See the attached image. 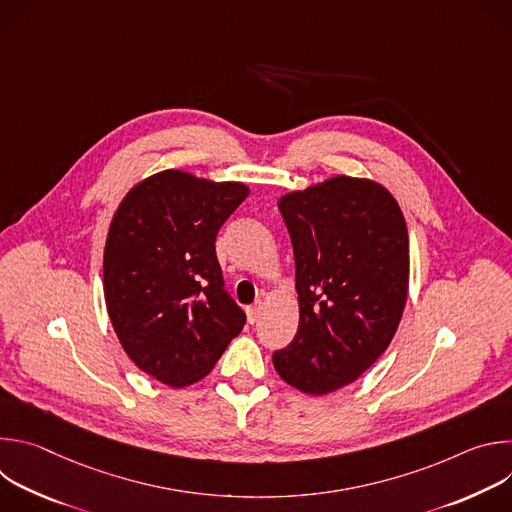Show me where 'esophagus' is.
<instances>
[{
  "instance_id": "34e87169",
  "label": "esophagus",
  "mask_w": 512,
  "mask_h": 512,
  "mask_svg": "<svg viewBox=\"0 0 512 512\" xmlns=\"http://www.w3.org/2000/svg\"><path fill=\"white\" fill-rule=\"evenodd\" d=\"M259 318H261V304H255V306L247 308V320H249V324H255Z\"/></svg>"
}]
</instances>
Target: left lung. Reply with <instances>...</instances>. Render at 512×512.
Segmentation results:
<instances>
[{
    "instance_id": "obj_1",
    "label": "left lung",
    "mask_w": 512,
    "mask_h": 512,
    "mask_svg": "<svg viewBox=\"0 0 512 512\" xmlns=\"http://www.w3.org/2000/svg\"><path fill=\"white\" fill-rule=\"evenodd\" d=\"M296 259L298 332L273 352L279 377L310 395L356 381L387 350L409 289V237L393 194L334 176L277 202Z\"/></svg>"
}]
</instances>
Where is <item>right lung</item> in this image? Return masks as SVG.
I'll return each mask as SVG.
<instances>
[{
  "label": "right lung",
  "mask_w": 512,
  "mask_h": 512,
  "mask_svg": "<svg viewBox=\"0 0 512 512\" xmlns=\"http://www.w3.org/2000/svg\"><path fill=\"white\" fill-rule=\"evenodd\" d=\"M247 196L241 182L164 170L135 184L113 214L103 255L107 312L127 356L168 387L206 377L245 326L214 243Z\"/></svg>",
  "instance_id": "right-lung-1"
}]
</instances>
